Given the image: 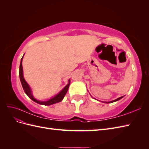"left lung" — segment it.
I'll use <instances>...</instances> for the list:
<instances>
[{
  "label": "left lung",
  "mask_w": 149,
  "mask_h": 149,
  "mask_svg": "<svg viewBox=\"0 0 149 149\" xmlns=\"http://www.w3.org/2000/svg\"><path fill=\"white\" fill-rule=\"evenodd\" d=\"M123 96H121V97H119V98H118V99H116V100H114V101H110V102H106V103H110V102H115V101H119V100H120L121 98H123Z\"/></svg>",
  "instance_id": "left-lung-1"
}]
</instances>
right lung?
<instances>
[{
	"instance_id": "right-lung-1",
	"label": "right lung",
	"mask_w": 149,
	"mask_h": 149,
	"mask_svg": "<svg viewBox=\"0 0 149 149\" xmlns=\"http://www.w3.org/2000/svg\"><path fill=\"white\" fill-rule=\"evenodd\" d=\"M24 57V56H23ZM23 57L21 59V61H20V70H19V76H20V81L22 85V87H23V89L24 90L25 93L27 95L31 100L35 101V102H37L39 104H42V105H45V106H49L53 104H55L57 102H59L60 101H61L63 100V99L64 98L65 94H66L68 89L69 86L70 84V80H69V83L63 89V90L60 92V93H58L57 95H56L55 97H53L52 99H49L48 101H40L36 100L33 97V96L31 94V89L30 88L29 86V84H27L25 81V80L24 78V75H23V69H22V59H23Z\"/></svg>"
}]
</instances>
